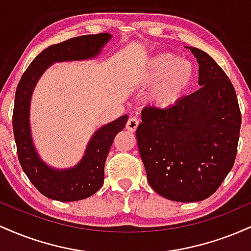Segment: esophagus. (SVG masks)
<instances>
[{
    "instance_id": "esophagus-1",
    "label": "esophagus",
    "mask_w": 251,
    "mask_h": 251,
    "mask_svg": "<svg viewBox=\"0 0 251 251\" xmlns=\"http://www.w3.org/2000/svg\"><path fill=\"white\" fill-rule=\"evenodd\" d=\"M138 125H139V119L135 117H131L127 120V124H126V128H127L129 132H134L135 129L138 128Z\"/></svg>"
}]
</instances>
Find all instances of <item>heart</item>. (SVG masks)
Returning <instances> with one entry per match:
<instances>
[{"label":"heart","instance_id":"obj_1","mask_svg":"<svg viewBox=\"0 0 251 251\" xmlns=\"http://www.w3.org/2000/svg\"><path fill=\"white\" fill-rule=\"evenodd\" d=\"M195 76L192 63L170 53L149 57L131 75L134 85L151 86L148 100L157 108L174 106L185 94Z\"/></svg>","mask_w":251,"mask_h":251}]
</instances>
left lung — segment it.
I'll use <instances>...</instances> for the list:
<instances>
[{"instance_id":"obj_1","label":"left lung","mask_w":251,"mask_h":251,"mask_svg":"<svg viewBox=\"0 0 251 251\" xmlns=\"http://www.w3.org/2000/svg\"><path fill=\"white\" fill-rule=\"evenodd\" d=\"M197 59L200 89L169 108L145 107L137 128L150 186L175 201H200L221 186L235 163L241 111L231 81L209 54Z\"/></svg>"}]
</instances>
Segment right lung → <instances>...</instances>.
Masks as SVG:
<instances>
[{"label":"right lung","mask_w":251,"mask_h":251,"mask_svg":"<svg viewBox=\"0 0 251 251\" xmlns=\"http://www.w3.org/2000/svg\"><path fill=\"white\" fill-rule=\"evenodd\" d=\"M111 39V34L73 37L46 48L31 61L20 80L15 93L13 129L17 154L25 174L46 197L60 201L85 200L103 184V170L114 137L123 131L127 116L100 127L89 140L85 155L74 168L56 170L48 166L37 154L31 140L29 124L30 98L43 72L54 62L79 61L96 57Z\"/></svg>","instance_id":"right-lung-1"}]
</instances>
